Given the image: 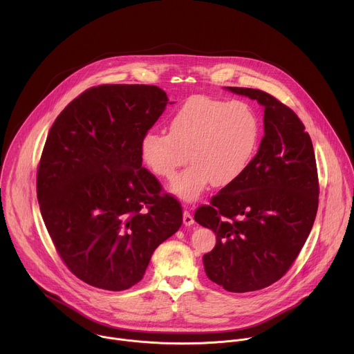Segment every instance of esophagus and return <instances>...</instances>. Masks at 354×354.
<instances>
[{"instance_id":"esophagus-1","label":"esophagus","mask_w":354,"mask_h":354,"mask_svg":"<svg viewBox=\"0 0 354 354\" xmlns=\"http://www.w3.org/2000/svg\"><path fill=\"white\" fill-rule=\"evenodd\" d=\"M194 223V220H193V216L189 213V212H183V224L185 225H192Z\"/></svg>"}]
</instances>
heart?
<instances>
[{"label": "heart", "instance_id": "b5f03b06", "mask_svg": "<svg viewBox=\"0 0 354 354\" xmlns=\"http://www.w3.org/2000/svg\"><path fill=\"white\" fill-rule=\"evenodd\" d=\"M261 122L242 100L193 96L169 119V133L151 130L141 140V157L158 178L171 179L187 158L192 164L172 182V192L194 200L213 180L217 186L236 180L254 160Z\"/></svg>", "mask_w": 354, "mask_h": 354}]
</instances>
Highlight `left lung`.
<instances>
[{"label":"left lung","instance_id":"obj_1","mask_svg":"<svg viewBox=\"0 0 354 354\" xmlns=\"http://www.w3.org/2000/svg\"><path fill=\"white\" fill-rule=\"evenodd\" d=\"M265 108V136L246 171L200 206L194 220L217 235L203 257L207 277L231 292L265 288L297 259L314 225L319 182L299 118L268 92L227 86Z\"/></svg>","mask_w":354,"mask_h":354}]
</instances>
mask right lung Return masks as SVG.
Here are the masks:
<instances>
[{"instance_id":"add662e5","label":"right lung","mask_w":354,"mask_h":354,"mask_svg":"<svg viewBox=\"0 0 354 354\" xmlns=\"http://www.w3.org/2000/svg\"><path fill=\"white\" fill-rule=\"evenodd\" d=\"M167 104L156 85L92 86L47 134L36 178L40 213L64 265L89 286L137 284L156 248L182 225L179 201L141 167V140Z\"/></svg>"}]
</instances>
